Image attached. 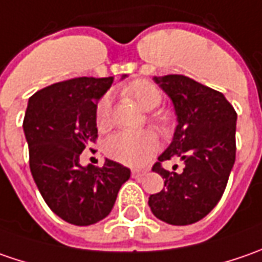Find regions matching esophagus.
Here are the masks:
<instances>
[{
  "instance_id": "obj_1",
  "label": "esophagus",
  "mask_w": 262,
  "mask_h": 262,
  "mask_svg": "<svg viewBox=\"0 0 262 262\" xmlns=\"http://www.w3.org/2000/svg\"><path fill=\"white\" fill-rule=\"evenodd\" d=\"M147 173V170H138V169H133L131 170V176L133 178H141Z\"/></svg>"
}]
</instances>
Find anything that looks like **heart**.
<instances>
[{"instance_id":"1","label":"heart","mask_w":262,"mask_h":262,"mask_svg":"<svg viewBox=\"0 0 262 262\" xmlns=\"http://www.w3.org/2000/svg\"><path fill=\"white\" fill-rule=\"evenodd\" d=\"M122 93L131 97L137 105L144 111H151L162 103V93L156 86L144 80H136L126 84ZM96 125L100 131H105L111 126V100L107 96H103L95 111ZM150 122L157 129L167 136L172 128V116L167 112H156L150 115ZM159 141L157 136L150 131H121L111 136L106 140L105 150L107 156L118 160L126 166H144L147 162L156 153Z\"/></svg>"}]
</instances>
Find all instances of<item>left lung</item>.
Instances as JSON below:
<instances>
[{
    "instance_id": "1",
    "label": "left lung",
    "mask_w": 262,
    "mask_h": 262,
    "mask_svg": "<svg viewBox=\"0 0 262 262\" xmlns=\"http://www.w3.org/2000/svg\"><path fill=\"white\" fill-rule=\"evenodd\" d=\"M172 99L178 115L173 140L151 170L165 188L148 198L151 213L175 226L206 217L226 189L236 157V111L220 92L179 74L155 77ZM176 157L186 167L181 174L161 166Z\"/></svg>"
}]
</instances>
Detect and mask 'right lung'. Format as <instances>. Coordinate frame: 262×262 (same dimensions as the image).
<instances>
[{"mask_svg":"<svg viewBox=\"0 0 262 262\" xmlns=\"http://www.w3.org/2000/svg\"><path fill=\"white\" fill-rule=\"evenodd\" d=\"M112 83L114 77L59 81L36 92L26 111L23 128L37 189L56 216L76 226L105 219L131 175L114 160L102 167L80 165L81 151L97 140L96 105Z\"/></svg>","mask_w":262,"mask_h":262,"instance_id":"add662e5","label":"right lung"}]
</instances>
